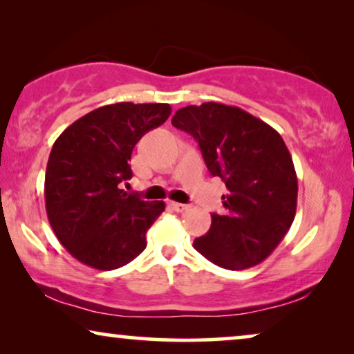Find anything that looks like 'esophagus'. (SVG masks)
Listing matches in <instances>:
<instances>
[{"instance_id":"esophagus-1","label":"esophagus","mask_w":354,"mask_h":354,"mask_svg":"<svg viewBox=\"0 0 354 354\" xmlns=\"http://www.w3.org/2000/svg\"><path fill=\"white\" fill-rule=\"evenodd\" d=\"M169 206H171L172 209L177 211V212H183V211L188 209V205H182V203H176V201L169 203Z\"/></svg>"}]
</instances>
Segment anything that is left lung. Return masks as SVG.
<instances>
[{"mask_svg":"<svg viewBox=\"0 0 354 354\" xmlns=\"http://www.w3.org/2000/svg\"><path fill=\"white\" fill-rule=\"evenodd\" d=\"M174 127L200 145L212 176L225 182L224 212L193 246L219 268L263 263L283 240L297 214L298 178L277 130L236 106L203 103L178 109Z\"/></svg>","mask_w":354,"mask_h":354,"instance_id":"left-lung-1","label":"left lung"}]
</instances>
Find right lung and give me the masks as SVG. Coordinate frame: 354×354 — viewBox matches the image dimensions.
Instances as JSON below:
<instances>
[{
  "label": "right lung",
  "mask_w": 354,
  "mask_h": 354,
  "mask_svg": "<svg viewBox=\"0 0 354 354\" xmlns=\"http://www.w3.org/2000/svg\"><path fill=\"white\" fill-rule=\"evenodd\" d=\"M166 103H115L77 119L53 145L45 176L51 229L77 261L113 270L147 248V232L164 201L122 190L140 138L171 115Z\"/></svg>",
  "instance_id": "1"
}]
</instances>
